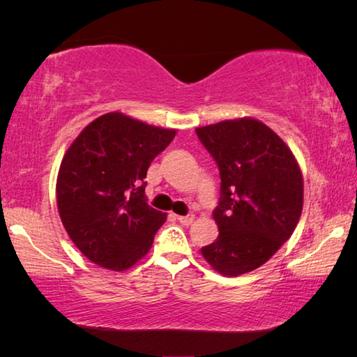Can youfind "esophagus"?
Returning <instances> with one entry per match:
<instances>
[{
    "instance_id": "esophagus-1",
    "label": "esophagus",
    "mask_w": 357,
    "mask_h": 357,
    "mask_svg": "<svg viewBox=\"0 0 357 357\" xmlns=\"http://www.w3.org/2000/svg\"><path fill=\"white\" fill-rule=\"evenodd\" d=\"M178 220L183 223V225L189 227L193 223V215H178Z\"/></svg>"
}]
</instances>
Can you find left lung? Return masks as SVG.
<instances>
[{
    "label": "left lung",
    "mask_w": 357,
    "mask_h": 357,
    "mask_svg": "<svg viewBox=\"0 0 357 357\" xmlns=\"http://www.w3.org/2000/svg\"><path fill=\"white\" fill-rule=\"evenodd\" d=\"M195 132L220 173L213 211L219 236L202 253L222 275L250 273L298 225L304 203L301 168L282 138L257 119H228Z\"/></svg>",
    "instance_id": "8db88e82"
}]
</instances>
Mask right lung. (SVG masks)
<instances>
[{
    "label": "right lung",
    "instance_id": "1",
    "mask_svg": "<svg viewBox=\"0 0 357 357\" xmlns=\"http://www.w3.org/2000/svg\"><path fill=\"white\" fill-rule=\"evenodd\" d=\"M174 135V129L107 113L66 151L56 179L59 217L93 263L126 271L149 252L167 215L146 203L144 178Z\"/></svg>",
    "mask_w": 357,
    "mask_h": 357
}]
</instances>
